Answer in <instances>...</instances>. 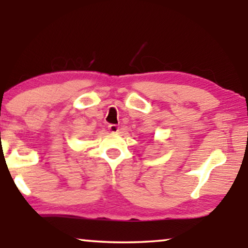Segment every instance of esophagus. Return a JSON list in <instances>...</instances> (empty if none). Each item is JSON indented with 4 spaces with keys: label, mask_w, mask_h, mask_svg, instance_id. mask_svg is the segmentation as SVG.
<instances>
[{
    "label": "esophagus",
    "mask_w": 248,
    "mask_h": 248,
    "mask_svg": "<svg viewBox=\"0 0 248 248\" xmlns=\"http://www.w3.org/2000/svg\"><path fill=\"white\" fill-rule=\"evenodd\" d=\"M118 127L117 125H115V124H110V125H108V130H109L111 133H117L118 132Z\"/></svg>",
    "instance_id": "obj_1"
}]
</instances>
